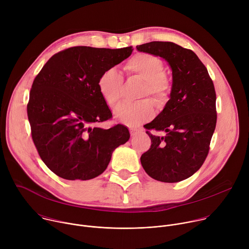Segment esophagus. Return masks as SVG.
<instances>
[{"label":"esophagus","mask_w":249,"mask_h":249,"mask_svg":"<svg viewBox=\"0 0 249 249\" xmlns=\"http://www.w3.org/2000/svg\"><path fill=\"white\" fill-rule=\"evenodd\" d=\"M137 133H138V130H136V129H130V134H131L132 137H134Z\"/></svg>","instance_id":"34e87169"}]
</instances>
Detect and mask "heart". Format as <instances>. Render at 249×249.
<instances>
[{
    "label": "heart",
    "mask_w": 249,
    "mask_h": 249,
    "mask_svg": "<svg viewBox=\"0 0 249 249\" xmlns=\"http://www.w3.org/2000/svg\"><path fill=\"white\" fill-rule=\"evenodd\" d=\"M163 63L159 57L140 53L130 58L124 65L128 76H137L144 80L141 96L151 95L159 106H163L171 91V82L163 73ZM123 77L115 68L105 70L97 81L98 91L111 109H115L121 99ZM155 114V106L151 99H142L134 103L124 104L117 111V118L129 127H138L150 120Z\"/></svg>",
    "instance_id": "heart-1"
}]
</instances>
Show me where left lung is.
<instances>
[{"label":"left lung","mask_w":249,"mask_h":249,"mask_svg":"<svg viewBox=\"0 0 249 249\" xmlns=\"http://www.w3.org/2000/svg\"><path fill=\"white\" fill-rule=\"evenodd\" d=\"M137 49L165 59L172 70L170 98L163 110L144 126L152 145L142 155L141 163L156 180H184L202 166L210 150L217 123L214 84L190 49L164 41L138 45ZM151 129L166 135H153Z\"/></svg>","instance_id":"left-lung-1"}]
</instances>
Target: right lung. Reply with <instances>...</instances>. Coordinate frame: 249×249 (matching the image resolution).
<instances>
[{
    "label": "right lung",
    "mask_w": 249,
    "mask_h": 249,
    "mask_svg": "<svg viewBox=\"0 0 249 249\" xmlns=\"http://www.w3.org/2000/svg\"><path fill=\"white\" fill-rule=\"evenodd\" d=\"M132 51V46L71 47L53 55L35 77L27 103L31 137L43 162L62 178H94L129 140L124 125L97 126L112 117L97 81Z\"/></svg>",
    "instance_id": "obj_1"
}]
</instances>
